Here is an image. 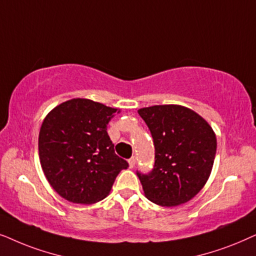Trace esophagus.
<instances>
[{"label":"esophagus","instance_id":"34e87169","mask_svg":"<svg viewBox=\"0 0 256 256\" xmlns=\"http://www.w3.org/2000/svg\"><path fill=\"white\" fill-rule=\"evenodd\" d=\"M136 162H137V159H136V156H132V158L128 159V165H130L131 168H134L136 166Z\"/></svg>","mask_w":256,"mask_h":256}]
</instances>
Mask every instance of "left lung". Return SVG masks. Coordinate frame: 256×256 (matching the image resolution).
Listing matches in <instances>:
<instances>
[{
	"instance_id": "8db88e82",
	"label": "left lung",
	"mask_w": 256,
	"mask_h": 256,
	"mask_svg": "<svg viewBox=\"0 0 256 256\" xmlns=\"http://www.w3.org/2000/svg\"><path fill=\"white\" fill-rule=\"evenodd\" d=\"M154 145L151 172L137 171L150 202L173 207L190 202L205 186L216 153V134L202 117L180 105L138 110Z\"/></svg>"
}]
</instances>
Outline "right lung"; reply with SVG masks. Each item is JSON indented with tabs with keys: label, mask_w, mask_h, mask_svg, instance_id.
Returning a JSON list of instances; mask_svg holds the SVG:
<instances>
[{
	"label": "right lung",
	"mask_w": 256,
	"mask_h": 256,
	"mask_svg": "<svg viewBox=\"0 0 256 256\" xmlns=\"http://www.w3.org/2000/svg\"><path fill=\"white\" fill-rule=\"evenodd\" d=\"M116 111L76 98L54 108L43 120L38 136L40 165L51 187L68 202H100L119 172L128 168L114 153L106 131Z\"/></svg>",
	"instance_id": "obj_1"
}]
</instances>
